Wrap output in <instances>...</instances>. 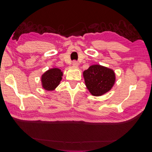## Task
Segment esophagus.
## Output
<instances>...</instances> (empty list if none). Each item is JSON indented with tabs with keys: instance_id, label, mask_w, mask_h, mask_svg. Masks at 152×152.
I'll use <instances>...</instances> for the list:
<instances>
[{
	"instance_id": "34e87169",
	"label": "esophagus",
	"mask_w": 152,
	"mask_h": 152,
	"mask_svg": "<svg viewBox=\"0 0 152 152\" xmlns=\"http://www.w3.org/2000/svg\"><path fill=\"white\" fill-rule=\"evenodd\" d=\"M72 65H73V66L77 67V66H78L79 63H78V62H77L76 61H73V62H72Z\"/></svg>"
}]
</instances>
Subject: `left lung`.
Instances as JSON below:
<instances>
[{"label":"left lung","instance_id":"1","mask_svg":"<svg viewBox=\"0 0 152 152\" xmlns=\"http://www.w3.org/2000/svg\"><path fill=\"white\" fill-rule=\"evenodd\" d=\"M86 87L91 95L100 96L111 90L115 82L114 71L101 65H92L83 72Z\"/></svg>","mask_w":152,"mask_h":152}]
</instances>
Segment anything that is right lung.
I'll use <instances>...</instances> for the list:
<instances>
[{
	"instance_id": "right-lung-1",
	"label": "right lung",
	"mask_w": 152,
	"mask_h": 152,
	"mask_svg": "<svg viewBox=\"0 0 152 152\" xmlns=\"http://www.w3.org/2000/svg\"><path fill=\"white\" fill-rule=\"evenodd\" d=\"M62 72L58 68H54L48 70L41 76L43 88L47 91H53L60 84Z\"/></svg>"
}]
</instances>
